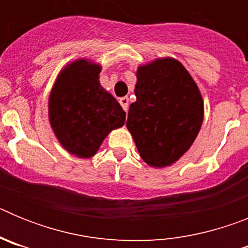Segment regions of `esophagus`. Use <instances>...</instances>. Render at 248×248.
<instances>
[{"mask_svg":"<svg viewBox=\"0 0 248 248\" xmlns=\"http://www.w3.org/2000/svg\"><path fill=\"white\" fill-rule=\"evenodd\" d=\"M119 103H120V105H122V108L124 109V110H125V111H128V108H129V98H128V97L120 98Z\"/></svg>","mask_w":248,"mask_h":248,"instance_id":"obj_1","label":"esophagus"}]
</instances>
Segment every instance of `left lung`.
Here are the masks:
<instances>
[{"label": "left lung", "mask_w": 248, "mask_h": 248, "mask_svg": "<svg viewBox=\"0 0 248 248\" xmlns=\"http://www.w3.org/2000/svg\"><path fill=\"white\" fill-rule=\"evenodd\" d=\"M137 77V102L130 104L126 126L148 165H171L189 150L202 124L198 85L172 58L140 67Z\"/></svg>", "instance_id": "8db88e82"}]
</instances>
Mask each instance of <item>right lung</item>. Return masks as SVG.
Returning a JSON list of instances; mask_svg holds the SVG:
<instances>
[{
	"label": "right lung",
	"mask_w": 248,
	"mask_h": 248,
	"mask_svg": "<svg viewBox=\"0 0 248 248\" xmlns=\"http://www.w3.org/2000/svg\"><path fill=\"white\" fill-rule=\"evenodd\" d=\"M100 67L77 61L59 74L49 97V120L71 154L91 157L113 129L125 123V111L98 80Z\"/></svg>",
	"instance_id": "obj_1"
}]
</instances>
